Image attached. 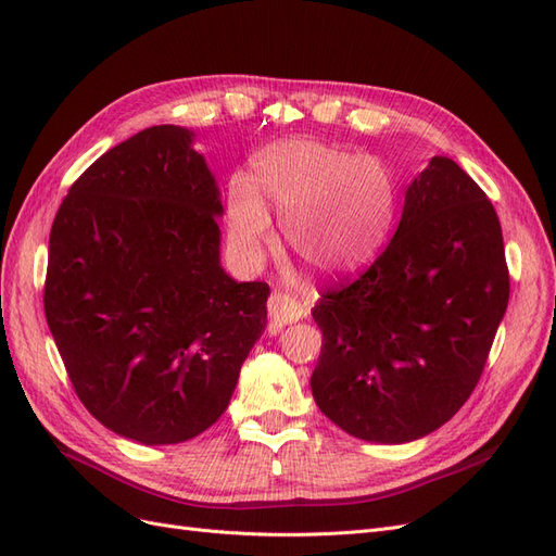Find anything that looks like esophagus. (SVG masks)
<instances>
[{"mask_svg": "<svg viewBox=\"0 0 556 556\" xmlns=\"http://www.w3.org/2000/svg\"><path fill=\"white\" fill-rule=\"evenodd\" d=\"M268 317H271V331H280L285 325H292L301 317V311L296 308L294 301L282 294V292H274L268 296Z\"/></svg>", "mask_w": 556, "mask_h": 556, "instance_id": "obj_1", "label": "esophagus"}]
</instances>
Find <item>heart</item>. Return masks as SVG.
Returning a JSON list of instances; mask_svg holds the SVG:
<instances>
[{"label": "heart", "instance_id": "1", "mask_svg": "<svg viewBox=\"0 0 556 556\" xmlns=\"http://www.w3.org/2000/svg\"><path fill=\"white\" fill-rule=\"evenodd\" d=\"M280 211L288 248L317 276H341L371 262L390 237L396 188L387 166L317 139H282L252 160V180L233 174L227 188L229 245L257 264Z\"/></svg>", "mask_w": 556, "mask_h": 556}]
</instances>
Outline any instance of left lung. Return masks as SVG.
<instances>
[{
    "instance_id": "8db88e82",
    "label": "left lung",
    "mask_w": 556,
    "mask_h": 556,
    "mask_svg": "<svg viewBox=\"0 0 556 556\" xmlns=\"http://www.w3.org/2000/svg\"><path fill=\"white\" fill-rule=\"evenodd\" d=\"M508 296L492 201L457 162L431 157L382 255L313 308L323 331L311 376L317 408L384 445L443 427L476 390Z\"/></svg>"
}]
</instances>
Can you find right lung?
<instances>
[{
    "label": "right lung",
    "instance_id": "right-lung-1",
    "mask_svg": "<svg viewBox=\"0 0 556 556\" xmlns=\"http://www.w3.org/2000/svg\"><path fill=\"white\" fill-rule=\"evenodd\" d=\"M194 131L148 127L90 164L48 241L43 311L83 406L143 445L217 422L266 327V282L220 264V190Z\"/></svg>",
    "mask_w": 556,
    "mask_h": 556
}]
</instances>
